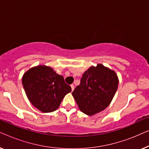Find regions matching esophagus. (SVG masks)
Here are the masks:
<instances>
[{"mask_svg": "<svg viewBox=\"0 0 149 149\" xmlns=\"http://www.w3.org/2000/svg\"><path fill=\"white\" fill-rule=\"evenodd\" d=\"M70 87H71V89H72V91L74 90V85H70Z\"/></svg>", "mask_w": 149, "mask_h": 149, "instance_id": "esophagus-1", "label": "esophagus"}]
</instances>
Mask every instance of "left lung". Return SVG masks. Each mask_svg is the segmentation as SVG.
Here are the masks:
<instances>
[{"label":"left lung","mask_w":149,"mask_h":149,"mask_svg":"<svg viewBox=\"0 0 149 149\" xmlns=\"http://www.w3.org/2000/svg\"><path fill=\"white\" fill-rule=\"evenodd\" d=\"M119 79L115 71L101 64L83 74L80 85L72 95L85 115H94L109 107L117 90Z\"/></svg>","instance_id":"8db88e82"}]
</instances>
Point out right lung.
I'll return each instance as SVG.
<instances>
[{
	"mask_svg": "<svg viewBox=\"0 0 149 149\" xmlns=\"http://www.w3.org/2000/svg\"><path fill=\"white\" fill-rule=\"evenodd\" d=\"M22 84L32 104L45 113L58 109L65 95L72 90L62 75L45 65L26 71L22 77Z\"/></svg>",
	"mask_w": 149,
	"mask_h": 149,
	"instance_id": "add662e5",
	"label": "right lung"
}]
</instances>
